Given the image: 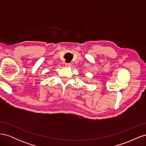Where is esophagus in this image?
Returning a JSON list of instances; mask_svg holds the SVG:
<instances>
[{
    "mask_svg": "<svg viewBox=\"0 0 146 146\" xmlns=\"http://www.w3.org/2000/svg\"><path fill=\"white\" fill-rule=\"evenodd\" d=\"M65 66H66V67H70V66H71V64H70V63H66Z\"/></svg>",
    "mask_w": 146,
    "mask_h": 146,
    "instance_id": "1",
    "label": "esophagus"
}]
</instances>
